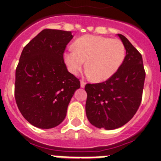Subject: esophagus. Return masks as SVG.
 <instances>
[{
  "label": "esophagus",
  "instance_id": "1",
  "mask_svg": "<svg viewBox=\"0 0 161 161\" xmlns=\"http://www.w3.org/2000/svg\"><path fill=\"white\" fill-rule=\"evenodd\" d=\"M85 82L84 81V80H81V81H80V87L81 88H85Z\"/></svg>",
  "mask_w": 161,
  "mask_h": 161
}]
</instances>
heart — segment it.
<instances>
[{"instance_id": "obj_1", "label": "heart", "mask_w": 161, "mask_h": 161, "mask_svg": "<svg viewBox=\"0 0 161 161\" xmlns=\"http://www.w3.org/2000/svg\"><path fill=\"white\" fill-rule=\"evenodd\" d=\"M73 48L64 55L69 72L76 75L86 61L85 75L95 82L111 78L123 64L126 54L124 45L119 39L90 35L78 38Z\"/></svg>"}]
</instances>
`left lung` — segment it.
Segmentation results:
<instances>
[{
	"label": "left lung",
	"instance_id": "8db88e82",
	"mask_svg": "<svg viewBox=\"0 0 161 161\" xmlns=\"http://www.w3.org/2000/svg\"><path fill=\"white\" fill-rule=\"evenodd\" d=\"M126 56L118 72L105 82L87 84L85 112L97 128L114 130L123 126L136 114L141 103L145 71L141 54L123 35H118Z\"/></svg>",
	"mask_w": 161,
	"mask_h": 161
}]
</instances>
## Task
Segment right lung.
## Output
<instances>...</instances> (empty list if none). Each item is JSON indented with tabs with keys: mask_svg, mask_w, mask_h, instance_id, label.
I'll list each match as a JSON object with an SVG mask.
<instances>
[{
	"mask_svg": "<svg viewBox=\"0 0 161 161\" xmlns=\"http://www.w3.org/2000/svg\"><path fill=\"white\" fill-rule=\"evenodd\" d=\"M71 31L45 29L23 48L16 69L15 100L20 112L33 126L53 128L67 114L80 80L64 61Z\"/></svg>",
	"mask_w": 161,
	"mask_h": 161,
	"instance_id": "1",
	"label": "right lung"
}]
</instances>
